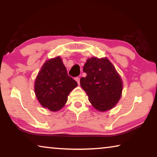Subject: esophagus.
I'll return each instance as SVG.
<instances>
[{
	"instance_id": "1",
	"label": "esophagus",
	"mask_w": 157,
	"mask_h": 157,
	"mask_svg": "<svg viewBox=\"0 0 157 157\" xmlns=\"http://www.w3.org/2000/svg\"><path fill=\"white\" fill-rule=\"evenodd\" d=\"M75 79L76 80V82H78V84H79V79H79V78H78V77H77V78H75Z\"/></svg>"
}]
</instances>
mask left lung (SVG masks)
<instances>
[{"instance_id":"1","label":"left lung","mask_w":157,"mask_h":157,"mask_svg":"<svg viewBox=\"0 0 157 157\" xmlns=\"http://www.w3.org/2000/svg\"><path fill=\"white\" fill-rule=\"evenodd\" d=\"M83 71L86 76L81 78L80 85L94 108L105 111L115 107L121 97L123 82L110 61L106 57L89 58Z\"/></svg>"}]
</instances>
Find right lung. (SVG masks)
Returning <instances> with one entry per match:
<instances>
[{"mask_svg":"<svg viewBox=\"0 0 157 157\" xmlns=\"http://www.w3.org/2000/svg\"><path fill=\"white\" fill-rule=\"evenodd\" d=\"M77 86L76 81L68 75L62 59L57 57L42 66L34 83V91L42 107L57 111L65 105L68 95Z\"/></svg>","mask_w":157,"mask_h":157,"instance_id":"obj_1","label":"right lung"}]
</instances>
